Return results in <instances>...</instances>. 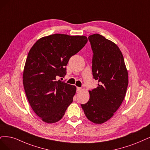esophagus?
Instances as JSON below:
<instances>
[{
  "mask_svg": "<svg viewBox=\"0 0 150 150\" xmlns=\"http://www.w3.org/2000/svg\"><path fill=\"white\" fill-rule=\"evenodd\" d=\"M81 90V88H80V87H76V91H77V92L80 91Z\"/></svg>",
  "mask_w": 150,
  "mask_h": 150,
  "instance_id": "esophagus-1",
  "label": "esophagus"
}]
</instances>
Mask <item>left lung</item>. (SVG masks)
Segmentation results:
<instances>
[{
  "mask_svg": "<svg viewBox=\"0 0 150 150\" xmlns=\"http://www.w3.org/2000/svg\"><path fill=\"white\" fill-rule=\"evenodd\" d=\"M93 51L92 72L98 87L89 91L90 99L81 104L86 117L103 124L114 115L122 103L129 83L123 55L115 43L102 35L88 37Z\"/></svg>",
  "mask_w": 150,
  "mask_h": 150,
  "instance_id": "8db88e82",
  "label": "left lung"
}]
</instances>
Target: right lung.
<instances>
[{"mask_svg": "<svg viewBox=\"0 0 150 150\" xmlns=\"http://www.w3.org/2000/svg\"><path fill=\"white\" fill-rule=\"evenodd\" d=\"M87 41L85 36L54 34L40 39L31 48L24 67L23 83L31 108L45 122L60 120L73 101L76 86L57 78L65 76L70 58Z\"/></svg>", "mask_w": 150, "mask_h": 150, "instance_id": "1", "label": "right lung"}]
</instances>
